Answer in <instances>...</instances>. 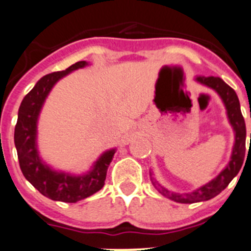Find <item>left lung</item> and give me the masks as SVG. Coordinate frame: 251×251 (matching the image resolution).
<instances>
[{"instance_id":"8db88e82","label":"left lung","mask_w":251,"mask_h":251,"mask_svg":"<svg viewBox=\"0 0 251 251\" xmlns=\"http://www.w3.org/2000/svg\"><path fill=\"white\" fill-rule=\"evenodd\" d=\"M196 79H198L200 83L206 84V86L213 88L221 96L226 108H227L228 119H229L230 124H232L233 128H234L235 142L234 147H233L232 158H230V162L228 163L226 169L222 170V173H221L217 177H215L212 181L203 185L202 187L198 189V190L194 191V193H170L167 189H164L162 185L158 184L155 180L152 179V184L154 185L155 189L159 191V194H162L165 198L170 199V200L175 201V202L180 203H195L200 202V201H207L210 200V199L217 196L218 194L222 193L226 187L228 186V184L232 181L233 177L239 173L245 157V137H247V128H245V121L242 115V110H240L239 99H238L237 93L234 92V89L230 88V87L228 86L227 83H225L220 77H198Z\"/></svg>"}]
</instances>
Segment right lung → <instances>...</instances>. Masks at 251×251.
Returning a JSON list of instances; mask_svg holds the SVG:
<instances>
[{
    "label": "right lung",
    "instance_id": "add662e5",
    "mask_svg": "<svg viewBox=\"0 0 251 251\" xmlns=\"http://www.w3.org/2000/svg\"><path fill=\"white\" fill-rule=\"evenodd\" d=\"M86 65V61H78L65 71L52 72L44 76L22 100L14 128V143L19 167L25 179L46 198L69 203L83 200L100 190L104 186L106 170L115 151L111 150L104 153L97 160L93 170L87 175L72 176L66 173L53 172L39 159L35 145L36 120L41 105L53 84L71 71Z\"/></svg>",
    "mask_w": 251,
    "mask_h": 251
}]
</instances>
